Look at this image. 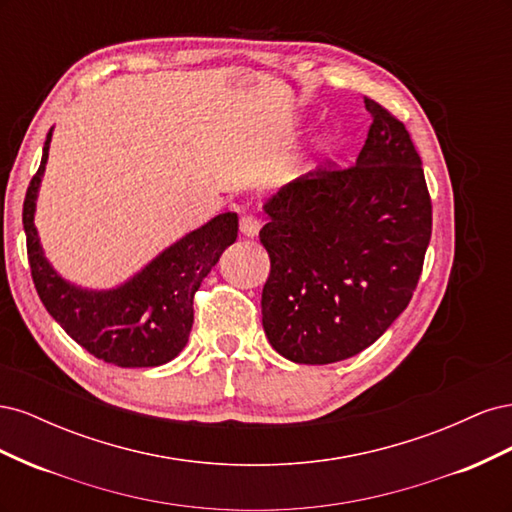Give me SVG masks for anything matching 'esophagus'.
<instances>
[{
  "instance_id": "obj_1",
  "label": "esophagus",
  "mask_w": 512,
  "mask_h": 512,
  "mask_svg": "<svg viewBox=\"0 0 512 512\" xmlns=\"http://www.w3.org/2000/svg\"><path fill=\"white\" fill-rule=\"evenodd\" d=\"M239 226H241V232L245 237H256L258 230H260V220L256 218L254 213H243L241 220H239Z\"/></svg>"
}]
</instances>
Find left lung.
I'll return each instance as SVG.
<instances>
[{
    "instance_id": "8db88e82",
    "label": "left lung",
    "mask_w": 512,
    "mask_h": 512,
    "mask_svg": "<svg viewBox=\"0 0 512 512\" xmlns=\"http://www.w3.org/2000/svg\"><path fill=\"white\" fill-rule=\"evenodd\" d=\"M365 108L374 123L354 164L322 162L265 207L262 327L294 363H337L374 344L423 271L431 196L421 156L393 113L367 96Z\"/></svg>"
}]
</instances>
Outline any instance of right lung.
Segmentation results:
<instances>
[{
  "instance_id": "1",
  "label": "right lung",
  "mask_w": 512,
  "mask_h": 512,
  "mask_svg": "<svg viewBox=\"0 0 512 512\" xmlns=\"http://www.w3.org/2000/svg\"><path fill=\"white\" fill-rule=\"evenodd\" d=\"M46 134L42 162L29 181L23 228L32 280L42 305L76 344L117 367L164 365L185 348L194 322V294L222 252L235 243L237 213H222L203 228L170 245L128 284L106 292L70 286L42 256L34 209L40 177L49 158Z\"/></svg>"
}]
</instances>
